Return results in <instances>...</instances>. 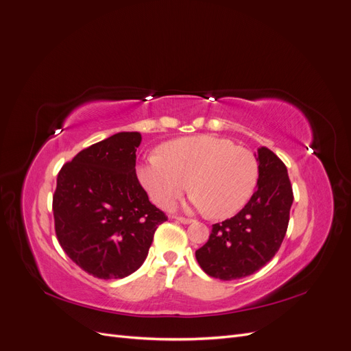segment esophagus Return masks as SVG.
<instances>
[{"instance_id": "1", "label": "esophagus", "mask_w": 351, "mask_h": 351, "mask_svg": "<svg viewBox=\"0 0 351 351\" xmlns=\"http://www.w3.org/2000/svg\"><path fill=\"white\" fill-rule=\"evenodd\" d=\"M174 219H177L178 222H182V224H190V222H193L192 218H186V217H180V215H174Z\"/></svg>"}]
</instances>
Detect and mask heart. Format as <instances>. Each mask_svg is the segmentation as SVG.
<instances>
[{"instance_id":"obj_1","label":"heart","mask_w":351,"mask_h":351,"mask_svg":"<svg viewBox=\"0 0 351 351\" xmlns=\"http://www.w3.org/2000/svg\"><path fill=\"white\" fill-rule=\"evenodd\" d=\"M147 195L169 208L192 189V204L210 218H230L247 205L259 182V161L244 146L212 134L180 137L137 167Z\"/></svg>"}]
</instances>
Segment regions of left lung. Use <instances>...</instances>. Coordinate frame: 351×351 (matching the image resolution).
I'll use <instances>...</instances> for the list:
<instances>
[{"label":"left lung","mask_w":351,"mask_h":351,"mask_svg":"<svg viewBox=\"0 0 351 351\" xmlns=\"http://www.w3.org/2000/svg\"><path fill=\"white\" fill-rule=\"evenodd\" d=\"M259 182L237 215L212 226L196 259L209 277L244 278L265 267L281 247L290 221L293 187L281 159L268 147L258 149Z\"/></svg>","instance_id":"left-lung-1"}]
</instances>
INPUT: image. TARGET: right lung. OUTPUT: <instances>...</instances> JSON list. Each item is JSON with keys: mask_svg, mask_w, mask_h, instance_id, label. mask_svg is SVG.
Wrapping results in <instances>:
<instances>
[{"mask_svg": "<svg viewBox=\"0 0 351 351\" xmlns=\"http://www.w3.org/2000/svg\"><path fill=\"white\" fill-rule=\"evenodd\" d=\"M137 132H121L61 167L52 196L56 234L67 256L93 277L124 278L142 267L167 215L136 176Z\"/></svg>", "mask_w": 351, "mask_h": 351, "instance_id": "1", "label": "right lung"}]
</instances>
